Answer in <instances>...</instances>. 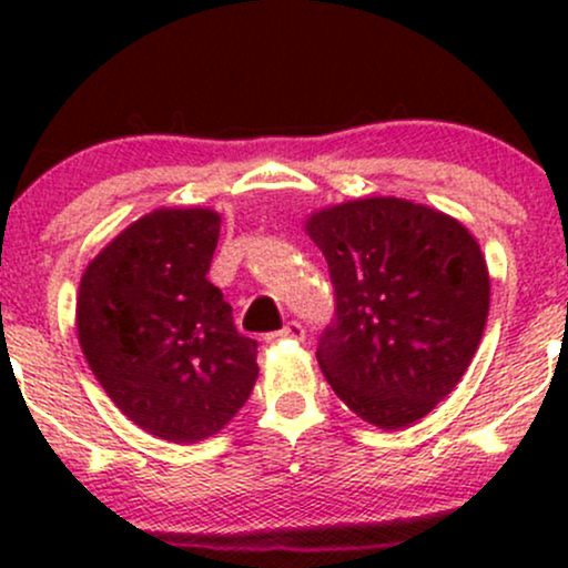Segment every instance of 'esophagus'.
Here are the masks:
<instances>
[{"mask_svg":"<svg viewBox=\"0 0 568 568\" xmlns=\"http://www.w3.org/2000/svg\"><path fill=\"white\" fill-rule=\"evenodd\" d=\"M302 338H304V325L298 321H291V323H285L280 331H275V334H266V344L302 342Z\"/></svg>","mask_w":568,"mask_h":568,"instance_id":"obj_1","label":"esophagus"}]
</instances>
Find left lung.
I'll return each mask as SVG.
<instances>
[{
  "mask_svg": "<svg viewBox=\"0 0 568 568\" xmlns=\"http://www.w3.org/2000/svg\"><path fill=\"white\" fill-rule=\"evenodd\" d=\"M306 232L336 296L317 344L325 379L371 425H414L459 384L484 336L480 245L456 219L397 197L325 207Z\"/></svg>",
  "mask_w": 568,
  "mask_h": 568,
  "instance_id": "obj_1",
  "label": "left lung"
}]
</instances>
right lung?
<instances>
[{"instance_id":"right-lung-1","label":"right lung","mask_w":568,"mask_h":568,"mask_svg":"<svg viewBox=\"0 0 568 568\" xmlns=\"http://www.w3.org/2000/svg\"><path fill=\"white\" fill-rule=\"evenodd\" d=\"M221 216L162 207L130 224L88 264L77 334L114 406L171 443L216 435L256 384V347L207 280Z\"/></svg>"}]
</instances>
